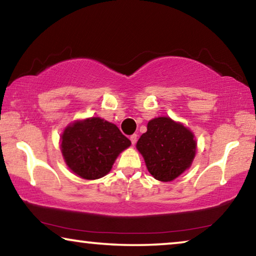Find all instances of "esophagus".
Instances as JSON below:
<instances>
[{
  "label": "esophagus",
  "mask_w": 256,
  "mask_h": 256,
  "mask_svg": "<svg viewBox=\"0 0 256 256\" xmlns=\"http://www.w3.org/2000/svg\"><path fill=\"white\" fill-rule=\"evenodd\" d=\"M130 141H132V144L134 146L135 143H136V141H138V135H136V134H132V135L130 136Z\"/></svg>",
  "instance_id": "1"
}]
</instances>
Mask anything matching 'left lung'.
I'll use <instances>...</instances> for the list:
<instances>
[{
    "label": "left lung",
    "instance_id": "obj_1",
    "mask_svg": "<svg viewBox=\"0 0 256 256\" xmlns=\"http://www.w3.org/2000/svg\"><path fill=\"white\" fill-rule=\"evenodd\" d=\"M136 148L154 178L171 182L191 166L197 143L190 129L162 116L148 122Z\"/></svg>",
    "mask_w": 256,
    "mask_h": 256
}]
</instances>
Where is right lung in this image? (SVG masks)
Masks as SVG:
<instances>
[{
	"mask_svg": "<svg viewBox=\"0 0 256 256\" xmlns=\"http://www.w3.org/2000/svg\"><path fill=\"white\" fill-rule=\"evenodd\" d=\"M130 144L116 126L100 118L73 122L60 138L65 163L84 180L106 176L118 154Z\"/></svg>",
	"mask_w": 256,
	"mask_h": 256,
	"instance_id": "right-lung-1",
	"label": "right lung"
}]
</instances>
